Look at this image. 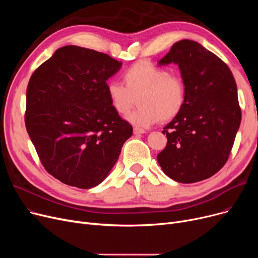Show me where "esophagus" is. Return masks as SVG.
I'll use <instances>...</instances> for the list:
<instances>
[{
    "label": "esophagus",
    "mask_w": 258,
    "mask_h": 258,
    "mask_svg": "<svg viewBox=\"0 0 258 258\" xmlns=\"http://www.w3.org/2000/svg\"><path fill=\"white\" fill-rule=\"evenodd\" d=\"M144 133H145V130H143V128L134 127V134L135 135H141V134H144Z\"/></svg>",
    "instance_id": "obj_1"
}]
</instances>
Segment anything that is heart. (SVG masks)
Instances as JSON below:
<instances>
[{
    "label": "heart",
    "mask_w": 258,
    "mask_h": 258,
    "mask_svg": "<svg viewBox=\"0 0 258 258\" xmlns=\"http://www.w3.org/2000/svg\"><path fill=\"white\" fill-rule=\"evenodd\" d=\"M122 77L126 86L110 81L106 93L119 114L128 113L138 97L140 105L125 117L136 127H150L160 118L170 120L182 110L186 99L184 80L170 75L164 68L140 60L130 67Z\"/></svg>",
    "instance_id": "heart-1"
}]
</instances>
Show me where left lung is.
I'll return each instance as SVG.
<instances>
[{"instance_id":"8db88e82","label":"left lung","mask_w":258,"mask_h":258,"mask_svg":"<svg viewBox=\"0 0 258 258\" xmlns=\"http://www.w3.org/2000/svg\"><path fill=\"white\" fill-rule=\"evenodd\" d=\"M171 62L179 66L186 99L162 132L167 144L157 160L170 179L196 183L218 172L232 150L241 120L236 83L220 57L194 40L173 44L158 64Z\"/></svg>"}]
</instances>
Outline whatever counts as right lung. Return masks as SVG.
Here are the masks:
<instances>
[{
	"label": "right lung",
	"mask_w": 258,
	"mask_h": 258,
	"mask_svg": "<svg viewBox=\"0 0 258 258\" xmlns=\"http://www.w3.org/2000/svg\"><path fill=\"white\" fill-rule=\"evenodd\" d=\"M121 66L107 54L64 46L30 77L27 132L45 169L67 185H99L133 135L106 93V80Z\"/></svg>",
	"instance_id": "add662e5"
}]
</instances>
